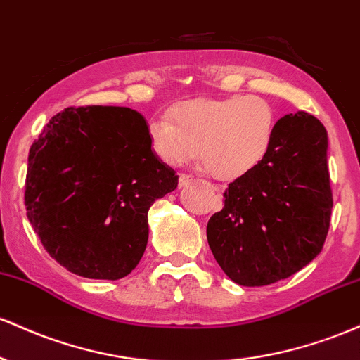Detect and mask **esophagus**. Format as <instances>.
<instances>
[{
    "label": "esophagus",
    "instance_id": "obj_1",
    "mask_svg": "<svg viewBox=\"0 0 360 360\" xmlns=\"http://www.w3.org/2000/svg\"><path fill=\"white\" fill-rule=\"evenodd\" d=\"M195 180L192 175H180V187H185V185H191L192 181Z\"/></svg>",
    "mask_w": 360,
    "mask_h": 360
}]
</instances>
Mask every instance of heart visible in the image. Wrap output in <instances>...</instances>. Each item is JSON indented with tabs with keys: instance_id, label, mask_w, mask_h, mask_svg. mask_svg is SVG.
Listing matches in <instances>:
<instances>
[{
	"instance_id": "1",
	"label": "heart",
	"mask_w": 360,
	"mask_h": 360,
	"mask_svg": "<svg viewBox=\"0 0 360 360\" xmlns=\"http://www.w3.org/2000/svg\"><path fill=\"white\" fill-rule=\"evenodd\" d=\"M276 110L260 96L192 98L176 103L169 120L149 122L153 155L180 167L197 156L209 175L238 180L267 158L276 137Z\"/></svg>"
}]
</instances>
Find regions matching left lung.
<instances>
[{
    "label": "left lung",
    "mask_w": 360,
    "mask_h": 360,
    "mask_svg": "<svg viewBox=\"0 0 360 360\" xmlns=\"http://www.w3.org/2000/svg\"><path fill=\"white\" fill-rule=\"evenodd\" d=\"M326 151L328 134L316 117L284 115L264 163L228 185L207 241L233 282L274 284L320 255L333 207Z\"/></svg>",
    "instance_id": "left-lung-1"
}]
</instances>
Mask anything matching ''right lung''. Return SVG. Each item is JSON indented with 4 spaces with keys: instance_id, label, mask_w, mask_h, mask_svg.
<instances>
[{
    "instance_id": "right-lung-1",
    "label": "right lung",
    "mask_w": 360,
    "mask_h": 360,
    "mask_svg": "<svg viewBox=\"0 0 360 360\" xmlns=\"http://www.w3.org/2000/svg\"><path fill=\"white\" fill-rule=\"evenodd\" d=\"M179 187L153 155L148 122L126 107L59 112L28 153L27 217L47 253L70 272L117 281L148 245V211Z\"/></svg>"
}]
</instances>
